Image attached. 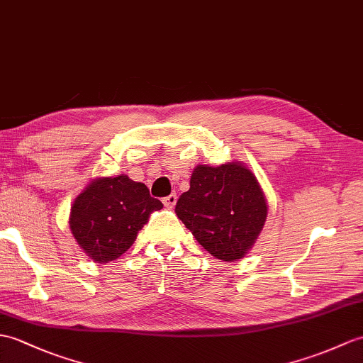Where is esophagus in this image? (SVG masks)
<instances>
[{"mask_svg": "<svg viewBox=\"0 0 363 363\" xmlns=\"http://www.w3.org/2000/svg\"><path fill=\"white\" fill-rule=\"evenodd\" d=\"M176 201H178V196H176V193H172V195H168L167 198L162 199L164 206H165L167 208H173V207L176 206Z\"/></svg>", "mask_w": 363, "mask_h": 363, "instance_id": "34e87169", "label": "esophagus"}]
</instances>
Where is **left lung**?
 I'll use <instances>...</instances> for the list:
<instances>
[{
  "label": "left lung",
  "mask_w": 363,
  "mask_h": 363,
  "mask_svg": "<svg viewBox=\"0 0 363 363\" xmlns=\"http://www.w3.org/2000/svg\"><path fill=\"white\" fill-rule=\"evenodd\" d=\"M176 215L210 255L237 261L254 246L267 216V201L246 165H198Z\"/></svg>",
  "instance_id": "8db88e82"
}]
</instances>
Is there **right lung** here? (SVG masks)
<instances>
[{"label":"right lung","mask_w":363,"mask_h":363,"mask_svg":"<svg viewBox=\"0 0 363 363\" xmlns=\"http://www.w3.org/2000/svg\"><path fill=\"white\" fill-rule=\"evenodd\" d=\"M162 208L151 198L145 184L126 174L97 178L75 198L69 227L75 241L96 263H108L123 255L150 215Z\"/></svg>","instance_id":"1"}]
</instances>
